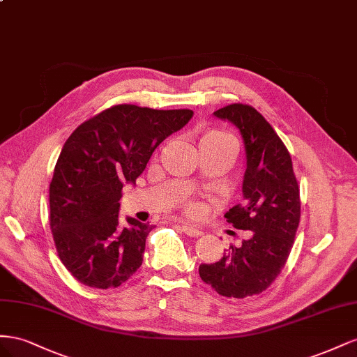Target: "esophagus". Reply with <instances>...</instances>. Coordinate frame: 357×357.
I'll list each match as a JSON object with an SVG mask.
<instances>
[{
	"mask_svg": "<svg viewBox=\"0 0 357 357\" xmlns=\"http://www.w3.org/2000/svg\"><path fill=\"white\" fill-rule=\"evenodd\" d=\"M181 229H182V231L185 233V235H188L191 238H199V236H202V233H203L200 229L191 227V226H188V224H181Z\"/></svg>",
	"mask_w": 357,
	"mask_h": 357,
	"instance_id": "1",
	"label": "esophagus"
}]
</instances>
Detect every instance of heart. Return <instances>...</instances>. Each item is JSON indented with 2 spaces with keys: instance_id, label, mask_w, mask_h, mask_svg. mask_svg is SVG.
Segmentation results:
<instances>
[{
  "instance_id": "b5f03b06",
  "label": "heart",
  "mask_w": 357,
  "mask_h": 357,
  "mask_svg": "<svg viewBox=\"0 0 357 357\" xmlns=\"http://www.w3.org/2000/svg\"><path fill=\"white\" fill-rule=\"evenodd\" d=\"M227 139H230V137L227 135L220 133V131H209V133H206L200 139V146H211V145H215V144H218V142L227 140ZM199 211H200L199 206L195 205V203H190V205H187V212L190 213V215H197Z\"/></svg>"
}]
</instances>
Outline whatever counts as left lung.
<instances>
[{
	"mask_svg": "<svg viewBox=\"0 0 357 357\" xmlns=\"http://www.w3.org/2000/svg\"><path fill=\"white\" fill-rule=\"evenodd\" d=\"M213 115L239 128L247 152L245 200L224 217L252 233L221 260L200 264L199 273L221 296L242 299L266 290L286 266L301 221L299 185L289 149L260 112L233 103Z\"/></svg>",
	"mask_w": 357,
	"mask_h": 357,
	"instance_id": "1",
	"label": "left lung"
}]
</instances>
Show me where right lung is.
<instances>
[{"instance_id":"right-lung-1","label":"right lung","mask_w":357,"mask_h":357,"mask_svg":"<svg viewBox=\"0 0 357 357\" xmlns=\"http://www.w3.org/2000/svg\"><path fill=\"white\" fill-rule=\"evenodd\" d=\"M192 110L116 105L82 122L63 146L49 187V222L59 260L94 289L119 287L144 261L149 222L119 220L126 182L184 127Z\"/></svg>"}]
</instances>
